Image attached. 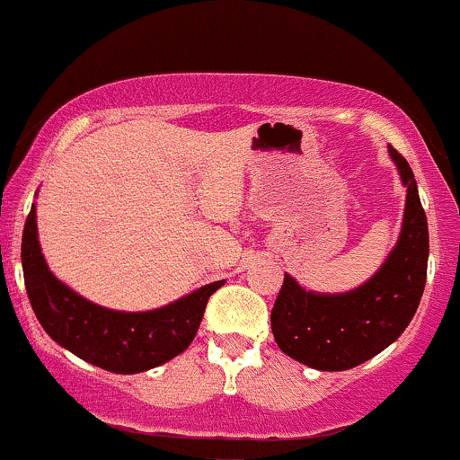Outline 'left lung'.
<instances>
[{
    "mask_svg": "<svg viewBox=\"0 0 460 460\" xmlns=\"http://www.w3.org/2000/svg\"><path fill=\"white\" fill-rule=\"evenodd\" d=\"M408 189L402 234L386 263L362 288L347 294L305 291L285 274L271 309L280 350L318 370H349L393 344L421 303L428 276V219L412 169L388 146Z\"/></svg>",
    "mask_w": 460,
    "mask_h": 460,
    "instance_id": "1",
    "label": "left lung"
}]
</instances>
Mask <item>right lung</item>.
Instances as JSON below:
<instances>
[{
    "instance_id": "obj_1",
    "label": "right lung",
    "mask_w": 460,
    "mask_h": 460,
    "mask_svg": "<svg viewBox=\"0 0 460 460\" xmlns=\"http://www.w3.org/2000/svg\"><path fill=\"white\" fill-rule=\"evenodd\" d=\"M22 265L32 311L54 342L111 373H142L189 349L206 303L224 280L204 285L162 309L122 314L90 303L54 279L37 239L34 206L23 226Z\"/></svg>"
}]
</instances>
